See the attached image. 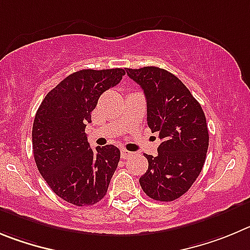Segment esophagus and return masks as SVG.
<instances>
[{"instance_id":"1","label":"esophagus","mask_w":250,"mask_h":250,"mask_svg":"<svg viewBox=\"0 0 250 250\" xmlns=\"http://www.w3.org/2000/svg\"><path fill=\"white\" fill-rule=\"evenodd\" d=\"M132 156H133V153L129 152V150H127V149L121 150V157H122V159H128V158H130Z\"/></svg>"}]
</instances>
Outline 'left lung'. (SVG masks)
I'll return each mask as SVG.
<instances>
[{
    "label": "left lung",
    "mask_w": 250,
    "mask_h": 250,
    "mask_svg": "<svg viewBox=\"0 0 250 250\" xmlns=\"http://www.w3.org/2000/svg\"><path fill=\"white\" fill-rule=\"evenodd\" d=\"M125 71L145 91L148 127L162 139L156 157L145 153L148 169L139 184L154 201L172 202L188 192L202 172L209 145L206 116L170 72L159 67Z\"/></svg>",
    "instance_id": "left-lung-1"
}]
</instances>
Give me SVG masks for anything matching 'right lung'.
Listing matches in <instances>:
<instances>
[{
  "instance_id": "right-lung-1",
  "label": "right lung",
  "mask_w": 250,
  "mask_h": 250,
  "mask_svg": "<svg viewBox=\"0 0 250 250\" xmlns=\"http://www.w3.org/2000/svg\"><path fill=\"white\" fill-rule=\"evenodd\" d=\"M125 69H82L61 81L38 107L32 148L37 168L60 198L78 207L103 199L121 158L113 145L92 149L86 123L104 91L121 82Z\"/></svg>"
}]
</instances>
